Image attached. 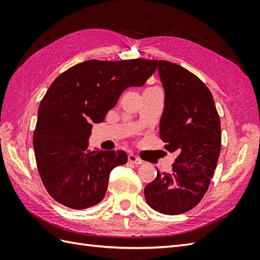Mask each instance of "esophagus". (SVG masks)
I'll use <instances>...</instances> for the list:
<instances>
[{"instance_id": "1", "label": "esophagus", "mask_w": 260, "mask_h": 260, "mask_svg": "<svg viewBox=\"0 0 260 260\" xmlns=\"http://www.w3.org/2000/svg\"><path fill=\"white\" fill-rule=\"evenodd\" d=\"M128 160H129V162H131V164H135V165H141L142 164L143 161L141 160L138 156H136V155H133V154H129V156H128Z\"/></svg>"}]
</instances>
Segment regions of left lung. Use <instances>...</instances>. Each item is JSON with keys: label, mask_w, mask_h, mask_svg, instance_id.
Segmentation results:
<instances>
[{"label": "left lung", "mask_w": 260, "mask_h": 260, "mask_svg": "<svg viewBox=\"0 0 260 260\" xmlns=\"http://www.w3.org/2000/svg\"><path fill=\"white\" fill-rule=\"evenodd\" d=\"M165 91L159 133L165 148L178 154L171 174H159L144 188L147 204L180 215L203 199L217 167L221 127L209 89L199 77L167 60H155Z\"/></svg>", "instance_id": "8db88e82"}]
</instances>
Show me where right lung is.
Wrapping results in <instances>:
<instances>
[{"mask_svg": "<svg viewBox=\"0 0 260 260\" xmlns=\"http://www.w3.org/2000/svg\"><path fill=\"white\" fill-rule=\"evenodd\" d=\"M155 60L90 59L59 75L38 111L34 148L46 191L61 205L85 209L104 199L111 171L127 162L123 151H86L92 123L104 120L129 86H142Z\"/></svg>", "mask_w": 260, "mask_h": 260, "instance_id": "1", "label": "right lung"}]
</instances>
